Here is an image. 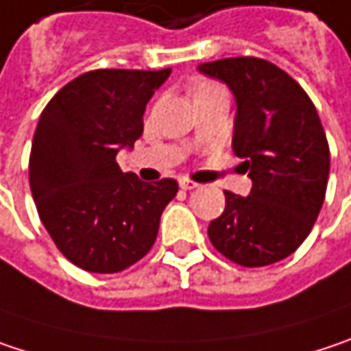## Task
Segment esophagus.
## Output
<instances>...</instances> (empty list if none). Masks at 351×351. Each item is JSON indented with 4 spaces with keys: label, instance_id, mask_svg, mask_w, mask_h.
<instances>
[{
    "label": "esophagus",
    "instance_id": "34e87169",
    "mask_svg": "<svg viewBox=\"0 0 351 351\" xmlns=\"http://www.w3.org/2000/svg\"><path fill=\"white\" fill-rule=\"evenodd\" d=\"M180 188L186 189V191H188V189H195V188H197V184H195V182H189V180H186V178H184V180H180Z\"/></svg>",
    "mask_w": 351,
    "mask_h": 351
}]
</instances>
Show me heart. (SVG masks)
I'll use <instances>...</instances> for the list:
<instances>
[{
    "instance_id": "1",
    "label": "heart",
    "mask_w": 351,
    "mask_h": 351,
    "mask_svg": "<svg viewBox=\"0 0 351 351\" xmlns=\"http://www.w3.org/2000/svg\"><path fill=\"white\" fill-rule=\"evenodd\" d=\"M206 86H212V84H202L199 88H206ZM199 88H197V89H199Z\"/></svg>"
}]
</instances>
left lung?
Segmentation results:
<instances>
[{"instance_id":"obj_1","label":"left lung","mask_w":351,"mask_h":351,"mask_svg":"<svg viewBox=\"0 0 351 351\" xmlns=\"http://www.w3.org/2000/svg\"><path fill=\"white\" fill-rule=\"evenodd\" d=\"M204 75L236 97L234 154L252 180L250 195L226 193L208 236L228 260L262 267L293 254L322 210L330 147L308 93L278 65L258 58L202 63Z\"/></svg>"}]
</instances>
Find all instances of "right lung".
<instances>
[{"mask_svg": "<svg viewBox=\"0 0 351 351\" xmlns=\"http://www.w3.org/2000/svg\"><path fill=\"white\" fill-rule=\"evenodd\" d=\"M171 69H95L62 88L32 141L29 188L41 223L77 267L115 274L154 245L178 182L145 184L115 162L143 134V112Z\"/></svg>", "mask_w": 351, "mask_h": 351, "instance_id": "obj_1", "label": "right lung"}]
</instances>
